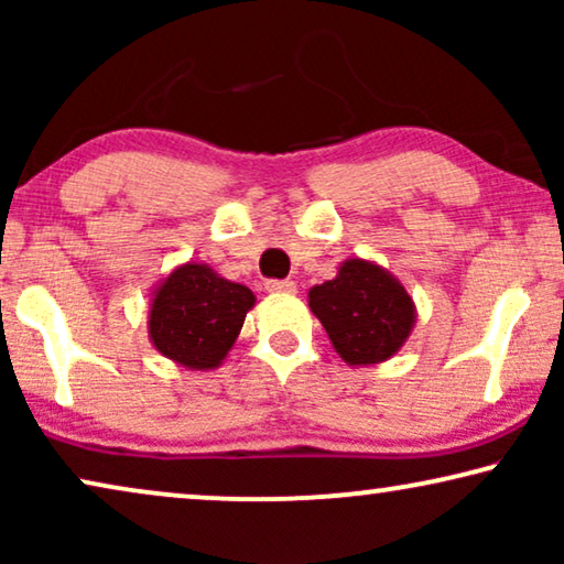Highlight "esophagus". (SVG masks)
<instances>
[{
    "label": "esophagus",
    "mask_w": 564,
    "mask_h": 564,
    "mask_svg": "<svg viewBox=\"0 0 564 564\" xmlns=\"http://www.w3.org/2000/svg\"><path fill=\"white\" fill-rule=\"evenodd\" d=\"M267 292H274V295H295V282L290 280H269L267 284Z\"/></svg>",
    "instance_id": "esophagus-1"
}]
</instances>
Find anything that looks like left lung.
<instances>
[{
  "label": "left lung",
  "instance_id": "left-lung-1",
  "mask_svg": "<svg viewBox=\"0 0 564 564\" xmlns=\"http://www.w3.org/2000/svg\"><path fill=\"white\" fill-rule=\"evenodd\" d=\"M307 305L349 367L392 359L415 326V303L403 282L359 257L346 259L334 280L311 288Z\"/></svg>",
  "mask_w": 564,
  "mask_h": 564
}]
</instances>
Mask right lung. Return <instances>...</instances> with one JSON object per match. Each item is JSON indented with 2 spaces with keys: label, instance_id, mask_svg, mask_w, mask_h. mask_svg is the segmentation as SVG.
<instances>
[{
  "label": "right lung",
  "instance_id": "1",
  "mask_svg": "<svg viewBox=\"0 0 564 564\" xmlns=\"http://www.w3.org/2000/svg\"><path fill=\"white\" fill-rule=\"evenodd\" d=\"M257 295L213 267L187 261L151 292L149 338L161 357L192 372L220 367L241 334Z\"/></svg>",
  "mask_w": 564,
  "mask_h": 564
}]
</instances>
